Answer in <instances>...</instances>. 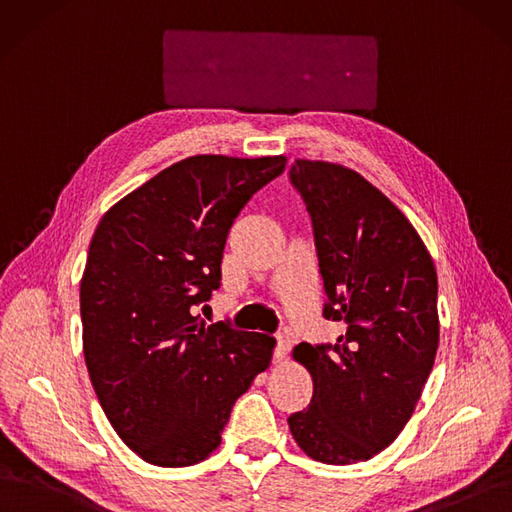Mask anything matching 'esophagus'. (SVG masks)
<instances>
[{"label":"esophagus","mask_w":512,"mask_h":512,"mask_svg":"<svg viewBox=\"0 0 512 512\" xmlns=\"http://www.w3.org/2000/svg\"><path fill=\"white\" fill-rule=\"evenodd\" d=\"M289 352H291V339H289L287 335H278V337H276V348H274L276 363L285 361V358L289 356Z\"/></svg>","instance_id":"1"}]
</instances>
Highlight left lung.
<instances>
[{
  "mask_svg": "<svg viewBox=\"0 0 512 512\" xmlns=\"http://www.w3.org/2000/svg\"><path fill=\"white\" fill-rule=\"evenodd\" d=\"M289 179L312 219L323 316L346 323L335 344L295 346L314 392L289 428L312 460L365 462L399 437L432 371L437 270L407 217L354 170L295 160Z\"/></svg>",
  "mask_w": 512,
  "mask_h": 512,
  "instance_id": "8db88e82",
  "label": "left lung"
}]
</instances>
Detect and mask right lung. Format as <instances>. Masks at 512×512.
<instances>
[{
    "label": "right lung",
    "mask_w": 512,
    "mask_h": 512,
    "mask_svg": "<svg viewBox=\"0 0 512 512\" xmlns=\"http://www.w3.org/2000/svg\"><path fill=\"white\" fill-rule=\"evenodd\" d=\"M285 164L181 160L113 204L92 236L80 282L86 367L113 430L149 464L211 456L234 403L272 361L274 337L204 327L196 308L221 285L234 219Z\"/></svg>",
    "instance_id": "right-lung-1"
}]
</instances>
